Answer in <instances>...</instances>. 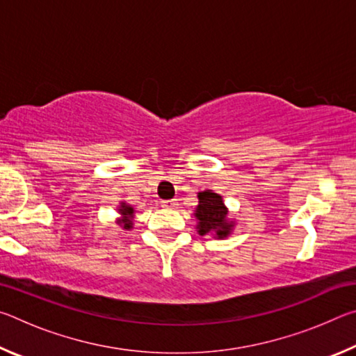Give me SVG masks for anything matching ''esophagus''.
<instances>
[{
	"label": "esophagus",
	"mask_w": 356,
	"mask_h": 356,
	"mask_svg": "<svg viewBox=\"0 0 356 356\" xmlns=\"http://www.w3.org/2000/svg\"><path fill=\"white\" fill-rule=\"evenodd\" d=\"M161 206L168 207V209H174V207L177 206V201L176 200H166V201L161 202Z\"/></svg>",
	"instance_id": "1"
}]
</instances>
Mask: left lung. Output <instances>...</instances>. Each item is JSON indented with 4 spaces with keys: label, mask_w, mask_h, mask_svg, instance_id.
<instances>
[{
    "label": "left lung",
    "mask_w": 356,
    "mask_h": 356,
    "mask_svg": "<svg viewBox=\"0 0 356 356\" xmlns=\"http://www.w3.org/2000/svg\"><path fill=\"white\" fill-rule=\"evenodd\" d=\"M200 204L196 207L197 229L201 236L215 234L218 238L229 236L232 222L227 221V209L222 204V197L212 190L197 193Z\"/></svg>",
    "instance_id": "8db88e82"
}]
</instances>
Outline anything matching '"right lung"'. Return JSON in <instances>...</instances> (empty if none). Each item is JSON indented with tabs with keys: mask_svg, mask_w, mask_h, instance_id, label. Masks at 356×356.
Here are the masks:
<instances>
[{
	"mask_svg": "<svg viewBox=\"0 0 356 356\" xmlns=\"http://www.w3.org/2000/svg\"><path fill=\"white\" fill-rule=\"evenodd\" d=\"M119 212L124 215V218L120 220V222H122L124 225V229H130L131 227V215H134V209H131L130 206H127V204L125 202H122L120 204V209H119Z\"/></svg>",
	"mask_w": 356,
	"mask_h": 356,
	"instance_id": "add662e5",
	"label": "right lung"
}]
</instances>
